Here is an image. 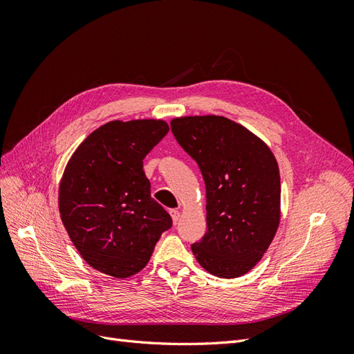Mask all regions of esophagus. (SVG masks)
Masks as SVG:
<instances>
[{
	"mask_svg": "<svg viewBox=\"0 0 354 354\" xmlns=\"http://www.w3.org/2000/svg\"><path fill=\"white\" fill-rule=\"evenodd\" d=\"M171 214V218H173V223L177 224V221L180 220V211L178 209H169Z\"/></svg>",
	"mask_w": 354,
	"mask_h": 354,
	"instance_id": "esophagus-1",
	"label": "esophagus"
}]
</instances>
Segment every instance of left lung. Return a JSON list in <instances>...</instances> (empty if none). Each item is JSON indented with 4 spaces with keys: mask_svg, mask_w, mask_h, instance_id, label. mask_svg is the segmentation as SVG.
Here are the masks:
<instances>
[{
    "mask_svg": "<svg viewBox=\"0 0 354 354\" xmlns=\"http://www.w3.org/2000/svg\"><path fill=\"white\" fill-rule=\"evenodd\" d=\"M171 131L205 181L208 229L192 252L214 276L232 279L248 273L281 221V174L273 152L224 116L174 118Z\"/></svg>",
    "mask_w": 354,
    "mask_h": 354,
    "instance_id": "obj_1",
    "label": "left lung"
}]
</instances>
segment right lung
Instances as JSON below:
<instances>
[{
    "label": "right lung",
    "mask_w": 354,
    "mask_h": 354,
    "mask_svg": "<svg viewBox=\"0 0 354 354\" xmlns=\"http://www.w3.org/2000/svg\"><path fill=\"white\" fill-rule=\"evenodd\" d=\"M169 127L162 120L111 121L77 147L59 186V211L75 248L118 279L145 269L169 214L151 196L143 159Z\"/></svg>",
    "instance_id": "1"
}]
</instances>
